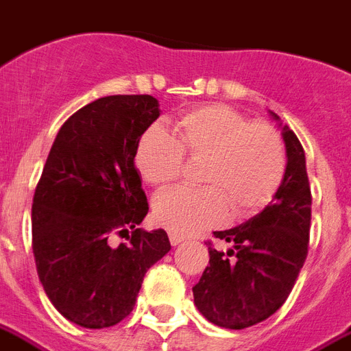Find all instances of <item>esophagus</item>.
<instances>
[{
    "label": "esophagus",
    "mask_w": 351,
    "mask_h": 351,
    "mask_svg": "<svg viewBox=\"0 0 351 351\" xmlns=\"http://www.w3.org/2000/svg\"><path fill=\"white\" fill-rule=\"evenodd\" d=\"M185 238L182 234H176V232H169V241H171V245H180L182 241H184Z\"/></svg>",
    "instance_id": "1"
}]
</instances>
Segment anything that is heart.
I'll use <instances>...</instances> for the list:
<instances>
[{"label":"heart","mask_w":351,"mask_h":351,"mask_svg":"<svg viewBox=\"0 0 351 351\" xmlns=\"http://www.w3.org/2000/svg\"><path fill=\"white\" fill-rule=\"evenodd\" d=\"M185 155L205 158V187H176L153 202L156 223L176 234H191L225 216L254 215L283 184L287 155L281 136L267 124H252L229 106L210 104L191 110L175 122V135L155 126L136 144L135 166L153 187L180 176Z\"/></svg>","instance_id":"1"}]
</instances>
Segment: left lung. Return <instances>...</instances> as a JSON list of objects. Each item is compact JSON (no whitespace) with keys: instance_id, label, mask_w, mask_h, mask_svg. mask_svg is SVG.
<instances>
[{"instance_id":"1","label":"left lung","mask_w":351,"mask_h":351,"mask_svg":"<svg viewBox=\"0 0 351 351\" xmlns=\"http://www.w3.org/2000/svg\"><path fill=\"white\" fill-rule=\"evenodd\" d=\"M283 141L287 171L274 200L245 223L216 230L229 249L209 247V265L193 287L196 308L221 328H249L276 314L308 254L312 195L304 149L287 126Z\"/></svg>"}]
</instances>
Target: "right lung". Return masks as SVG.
<instances>
[{
  "instance_id": "obj_1",
  "label": "right lung",
  "mask_w": 351,
  "mask_h": 351,
  "mask_svg": "<svg viewBox=\"0 0 351 351\" xmlns=\"http://www.w3.org/2000/svg\"><path fill=\"white\" fill-rule=\"evenodd\" d=\"M158 117L151 95L90 102L61 126L37 182V276L57 312L82 328L128 317L147 269L171 250L164 229H138L149 205L135 151ZM115 235L128 241L117 244Z\"/></svg>"
}]
</instances>
